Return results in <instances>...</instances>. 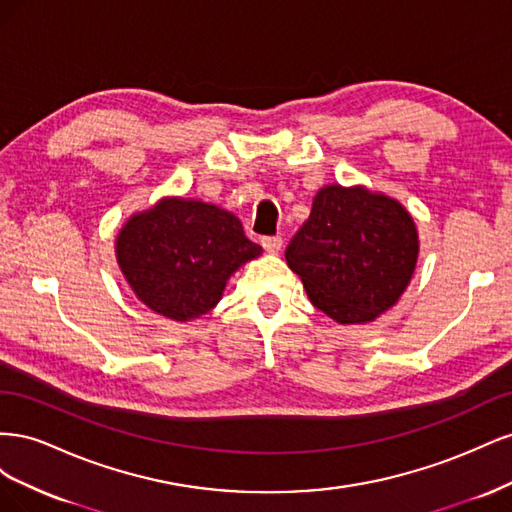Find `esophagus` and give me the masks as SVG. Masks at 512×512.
<instances>
[{
  "label": "esophagus",
  "mask_w": 512,
  "mask_h": 512,
  "mask_svg": "<svg viewBox=\"0 0 512 512\" xmlns=\"http://www.w3.org/2000/svg\"><path fill=\"white\" fill-rule=\"evenodd\" d=\"M260 243H262V247H265V252H269V254H275V252L282 250V237L280 235L262 237Z\"/></svg>",
  "instance_id": "34e87169"
}]
</instances>
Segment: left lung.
<instances>
[{"instance_id":"8db88e82","label":"left lung","mask_w":512,"mask_h":512,"mask_svg":"<svg viewBox=\"0 0 512 512\" xmlns=\"http://www.w3.org/2000/svg\"><path fill=\"white\" fill-rule=\"evenodd\" d=\"M416 256L414 222L397 200L342 185L316 194L307 222L286 247L288 267L309 301L342 324L371 322L393 307Z\"/></svg>"}]
</instances>
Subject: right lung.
<instances>
[{"instance_id": "right-lung-1", "label": "right lung", "mask_w": 512, "mask_h": 512, "mask_svg": "<svg viewBox=\"0 0 512 512\" xmlns=\"http://www.w3.org/2000/svg\"><path fill=\"white\" fill-rule=\"evenodd\" d=\"M256 256L260 245L235 215L200 200L166 198L117 237V262L136 297L177 322L207 314L228 277Z\"/></svg>"}]
</instances>
